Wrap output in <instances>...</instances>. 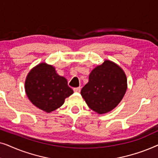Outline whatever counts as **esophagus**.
I'll return each instance as SVG.
<instances>
[{
  "label": "esophagus",
  "mask_w": 158,
  "mask_h": 158,
  "mask_svg": "<svg viewBox=\"0 0 158 158\" xmlns=\"http://www.w3.org/2000/svg\"><path fill=\"white\" fill-rule=\"evenodd\" d=\"M81 87H77V88H73V90H74V92H75V93H80V92H81Z\"/></svg>",
  "instance_id": "obj_1"
}]
</instances>
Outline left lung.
I'll list each match as a JSON object with an SVG mask.
<instances>
[{"mask_svg": "<svg viewBox=\"0 0 158 158\" xmlns=\"http://www.w3.org/2000/svg\"><path fill=\"white\" fill-rule=\"evenodd\" d=\"M127 89L124 71L115 62L106 60L90 72L88 83L81 94L90 109L103 114L117 106Z\"/></svg>", "mask_w": 158, "mask_h": 158, "instance_id": "8db88e82", "label": "left lung"}]
</instances>
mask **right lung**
<instances>
[{
	"mask_svg": "<svg viewBox=\"0 0 158 158\" xmlns=\"http://www.w3.org/2000/svg\"><path fill=\"white\" fill-rule=\"evenodd\" d=\"M25 91L36 107L47 113L62 106L65 98L73 94L65 77L58 75L55 68L46 62L38 64L29 71Z\"/></svg>",
	"mask_w": 158,
	"mask_h": 158,
	"instance_id": "obj_1",
	"label": "right lung"
}]
</instances>
